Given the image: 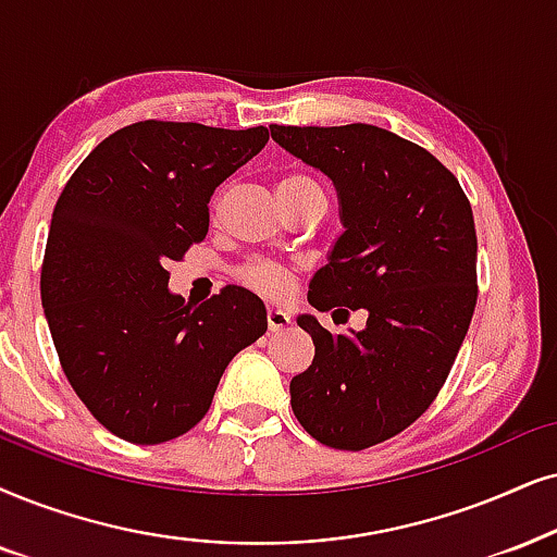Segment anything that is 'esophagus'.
<instances>
[{
    "label": "esophagus",
    "instance_id": "1",
    "mask_svg": "<svg viewBox=\"0 0 557 557\" xmlns=\"http://www.w3.org/2000/svg\"><path fill=\"white\" fill-rule=\"evenodd\" d=\"M287 323H290V313L285 308H270L267 311V326H270V331H283Z\"/></svg>",
    "mask_w": 557,
    "mask_h": 557
}]
</instances>
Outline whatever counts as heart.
Here are the masks:
<instances>
[{
    "label": "heart",
    "instance_id": "1",
    "mask_svg": "<svg viewBox=\"0 0 557 557\" xmlns=\"http://www.w3.org/2000/svg\"><path fill=\"white\" fill-rule=\"evenodd\" d=\"M274 193H277V197H298V195H311V193L323 195V189L319 182L308 177V174L293 172V174H283V177L277 180ZM238 280H242L246 287H251V290L267 295V298H280V295H285L287 287H290L293 274L290 270H285V267L280 264L251 262L238 272Z\"/></svg>",
    "mask_w": 557,
    "mask_h": 557
}]
</instances>
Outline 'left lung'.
<instances>
[{
	"label": "left lung",
	"instance_id": "left-lung-1",
	"mask_svg": "<svg viewBox=\"0 0 557 557\" xmlns=\"http://www.w3.org/2000/svg\"><path fill=\"white\" fill-rule=\"evenodd\" d=\"M270 131L339 197L344 231L313 274L308 302L368 313L351 334L298 315L315 355L290 380V406L313 440L357 453L404 432L445 385L478 298L473 210L449 169L377 125Z\"/></svg>",
	"mask_w": 557,
	"mask_h": 557
}]
</instances>
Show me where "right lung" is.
<instances>
[{
  "label": "right lung",
  "mask_w": 557,
  "mask_h": 557,
  "mask_svg": "<svg viewBox=\"0 0 557 557\" xmlns=\"http://www.w3.org/2000/svg\"><path fill=\"white\" fill-rule=\"evenodd\" d=\"M270 140L144 121L82 161L53 208L40 298L61 368L91 417L161 445L208 413L223 370L267 331L264 302L228 285L202 306L169 290L166 264L208 234V202Z\"/></svg>",
  "instance_id": "add662e5"
}]
</instances>
